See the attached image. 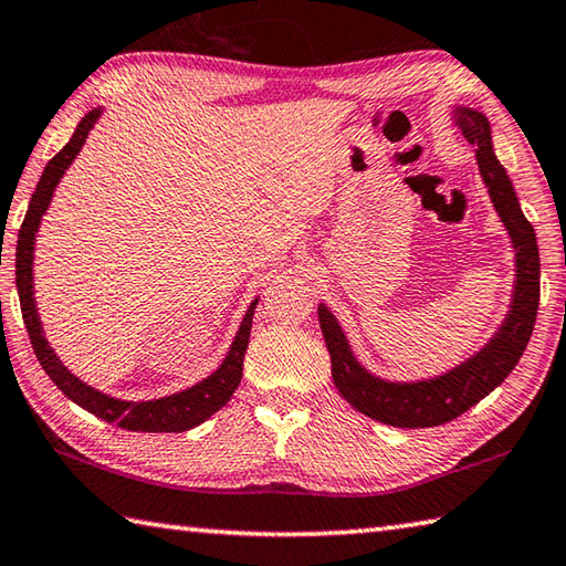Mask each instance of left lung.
Listing matches in <instances>:
<instances>
[{"label": "left lung", "mask_w": 566, "mask_h": 566, "mask_svg": "<svg viewBox=\"0 0 566 566\" xmlns=\"http://www.w3.org/2000/svg\"><path fill=\"white\" fill-rule=\"evenodd\" d=\"M453 120L462 138L475 146L482 182L515 248V290H512L510 312L502 318L495 336L478 354L446 374L420 378V381H386L358 364L342 324L326 304H318V324H322L328 356H332V378L338 394L358 413L396 428L443 426L492 394L525 354L539 310L537 238L520 208L507 170L492 150L490 120L468 106H455Z\"/></svg>", "instance_id": "obj_1"}]
</instances>
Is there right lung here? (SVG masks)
I'll use <instances>...</instances> for the list:
<instances>
[{
    "label": "right lung",
    "instance_id": "obj_1",
    "mask_svg": "<svg viewBox=\"0 0 566 566\" xmlns=\"http://www.w3.org/2000/svg\"><path fill=\"white\" fill-rule=\"evenodd\" d=\"M101 113H104V108L98 106L94 111H88L86 116L78 120L71 140L46 163V168L36 182L32 200H29L27 218L22 222V228H19V238H17L19 304H22L27 332H29V338H32L34 354L39 358L41 368H44L51 381L56 384V388L66 398H71L76 406L88 410V413H94L96 418L106 420V423H116L126 430H136V433H182V430L200 426L212 413H218V410L232 398L234 390H238L240 378H242L244 352H248V344H250L252 316L260 300H254L250 304V310L240 324V332L234 336L230 352L224 356V361L218 366V371H212L208 378H202L200 384L178 390V394L153 398V400H120L108 394H101L98 388L81 381L78 376L69 371L64 361L56 356L54 348L49 346L44 328H41L39 312H36L32 266H34V242H36L39 224H41V218H44V212L49 210L51 198H54L59 180L64 178L66 168L74 163L78 150L84 148L88 130L96 126Z\"/></svg>",
    "mask_w": 566,
    "mask_h": 566
}]
</instances>
